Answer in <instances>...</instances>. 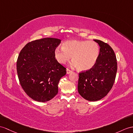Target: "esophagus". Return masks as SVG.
Instances as JSON below:
<instances>
[{
  "label": "esophagus",
  "mask_w": 133,
  "mask_h": 133,
  "mask_svg": "<svg viewBox=\"0 0 133 133\" xmlns=\"http://www.w3.org/2000/svg\"><path fill=\"white\" fill-rule=\"evenodd\" d=\"M72 70H69V69H66V74H69L70 73H72Z\"/></svg>",
  "instance_id": "esophagus-1"
}]
</instances>
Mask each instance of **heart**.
Returning a JSON list of instances; mask_svg holds the SVG:
<instances>
[{
	"mask_svg": "<svg viewBox=\"0 0 133 133\" xmlns=\"http://www.w3.org/2000/svg\"><path fill=\"white\" fill-rule=\"evenodd\" d=\"M100 49L96 42L89 41H68L62 48H57L54 55L61 64H65L71 59V65L81 71L89 70L94 66L99 57Z\"/></svg>",
	"mask_w": 133,
	"mask_h": 133,
	"instance_id": "b5f03b06",
	"label": "heart"
}]
</instances>
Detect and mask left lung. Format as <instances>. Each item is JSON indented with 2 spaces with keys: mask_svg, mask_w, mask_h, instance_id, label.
<instances>
[{
  "mask_svg": "<svg viewBox=\"0 0 133 133\" xmlns=\"http://www.w3.org/2000/svg\"><path fill=\"white\" fill-rule=\"evenodd\" d=\"M100 46L99 57L92 68L79 73L78 91L89 101L104 98L112 88L117 70L115 52L107 43L94 40Z\"/></svg>",
  "mask_w": 133,
  "mask_h": 133,
  "instance_id": "left-lung-1",
  "label": "left lung"
}]
</instances>
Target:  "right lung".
Instances as JSON below:
<instances>
[{
	"mask_svg": "<svg viewBox=\"0 0 133 133\" xmlns=\"http://www.w3.org/2000/svg\"><path fill=\"white\" fill-rule=\"evenodd\" d=\"M59 39L45 38L29 42L21 50L17 60L20 85L35 101H49L58 93V83L66 74V68L58 63L54 52Z\"/></svg>",
	"mask_w": 133,
	"mask_h": 133,
	"instance_id": "obj_1",
	"label": "right lung"
}]
</instances>
